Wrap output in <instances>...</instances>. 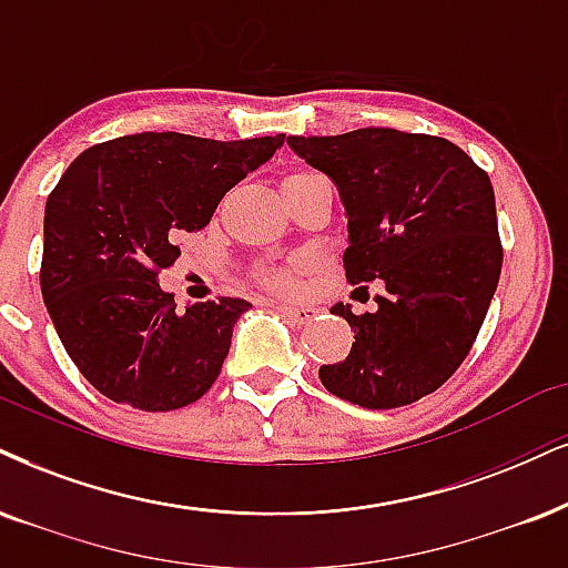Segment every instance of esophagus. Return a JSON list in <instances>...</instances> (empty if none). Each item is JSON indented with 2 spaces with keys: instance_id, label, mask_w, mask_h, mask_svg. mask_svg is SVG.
I'll return each mask as SVG.
<instances>
[{
  "instance_id": "1",
  "label": "esophagus",
  "mask_w": 568,
  "mask_h": 568,
  "mask_svg": "<svg viewBox=\"0 0 568 568\" xmlns=\"http://www.w3.org/2000/svg\"><path fill=\"white\" fill-rule=\"evenodd\" d=\"M276 307L284 313V318L292 321V324H307V321L313 318V313H316L313 307H292V305H282V303H276Z\"/></svg>"
}]
</instances>
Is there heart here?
Instances as JSON below:
<instances>
[{"instance_id": "b5f03b06", "label": "heart", "mask_w": 568, "mask_h": 568, "mask_svg": "<svg viewBox=\"0 0 568 568\" xmlns=\"http://www.w3.org/2000/svg\"><path fill=\"white\" fill-rule=\"evenodd\" d=\"M316 181L321 179L313 176V173H292V176L284 179V189H303L307 184H316ZM316 261V252H297L286 265H273V268L265 273V282L271 286H278V290H292V286H297L300 278H303V273Z\"/></svg>"}]
</instances>
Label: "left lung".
<instances>
[{"instance_id":"left-lung-1","label":"left lung","mask_w":568,"mask_h":568,"mask_svg":"<svg viewBox=\"0 0 568 568\" xmlns=\"http://www.w3.org/2000/svg\"><path fill=\"white\" fill-rule=\"evenodd\" d=\"M286 144L339 189L353 284L384 282L376 311L337 313L355 332L349 355L321 366L342 400L389 410L450 379L498 290L503 250L495 192L460 146L395 129L290 136Z\"/></svg>"}]
</instances>
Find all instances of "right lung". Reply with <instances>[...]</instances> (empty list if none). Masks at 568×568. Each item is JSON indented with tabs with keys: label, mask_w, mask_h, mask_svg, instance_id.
<instances>
[{
	"label": "right lung",
	"mask_w": 568,
	"mask_h": 568,
	"mask_svg": "<svg viewBox=\"0 0 568 568\" xmlns=\"http://www.w3.org/2000/svg\"><path fill=\"white\" fill-rule=\"evenodd\" d=\"M284 134L215 142L136 134L81 152L44 207L41 295L89 384L139 410H176L219 379L247 300L176 311L158 271L173 229H202L223 194L268 163Z\"/></svg>",
	"instance_id": "obj_1"
}]
</instances>
